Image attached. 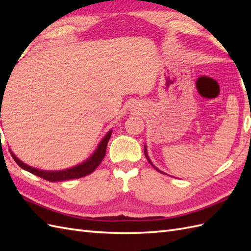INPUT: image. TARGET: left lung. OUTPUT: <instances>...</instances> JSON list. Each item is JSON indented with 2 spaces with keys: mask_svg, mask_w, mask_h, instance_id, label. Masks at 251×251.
I'll use <instances>...</instances> for the list:
<instances>
[{
  "mask_svg": "<svg viewBox=\"0 0 251 251\" xmlns=\"http://www.w3.org/2000/svg\"><path fill=\"white\" fill-rule=\"evenodd\" d=\"M144 155H146V157H147V159H148V161H149V162H150V163H151V165H153V168H154V169H156V171H158V172H160V173L164 174V173H163V172H161L160 170H158V169L156 168V166H155V165L153 164V162H151V161L150 160V158H149V156H148V151H147V146H144Z\"/></svg>",
  "mask_w": 251,
  "mask_h": 251,
  "instance_id": "8db88e82",
  "label": "left lung"
}]
</instances>
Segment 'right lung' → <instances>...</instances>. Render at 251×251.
<instances>
[{"mask_svg": "<svg viewBox=\"0 0 251 251\" xmlns=\"http://www.w3.org/2000/svg\"><path fill=\"white\" fill-rule=\"evenodd\" d=\"M0 101L3 102L2 100V96H0ZM2 107V105H1ZM0 118H1V111H0ZM112 134V130H110L107 135L104 136L102 138V140L98 144V147L96 148V150L94 151V153L91 155L86 161H83L80 164H77L73 166V168L70 169H66V170H62V171H44V170H37L35 168H32V166H29L27 164H25L23 161H21L20 159L14 155L11 150H10V154L12 156V158L14 159L19 166L23 170H25L29 173H31L33 175H36L45 180L47 181H51V182H55V181H65V180H70V179H77V178H81L85 177L87 175L93 173L95 171V169L97 168L98 165L100 164V162L102 161V159L105 155V150H107V146L109 139L111 137Z\"/></svg>", "mask_w": 251, "mask_h": 251, "instance_id": "1", "label": "right lung"}]
</instances>
